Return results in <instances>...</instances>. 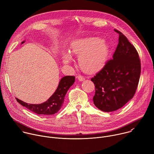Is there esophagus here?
Returning <instances> with one entry per match:
<instances>
[{
    "label": "esophagus",
    "instance_id": "obj_1",
    "mask_svg": "<svg viewBox=\"0 0 154 154\" xmlns=\"http://www.w3.org/2000/svg\"><path fill=\"white\" fill-rule=\"evenodd\" d=\"M77 78L78 79V80H79V81H83V80H85V78H84L82 75H78V76L77 77Z\"/></svg>",
    "mask_w": 154,
    "mask_h": 154
}]
</instances>
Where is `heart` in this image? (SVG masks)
Returning a JSON list of instances; mask_svg holds the SVG:
<instances>
[{
	"mask_svg": "<svg viewBox=\"0 0 154 154\" xmlns=\"http://www.w3.org/2000/svg\"><path fill=\"white\" fill-rule=\"evenodd\" d=\"M72 54L79 56L82 69L87 73H94L102 68L108 55V45L102 39L90 37L75 41L71 46ZM71 61L69 55L64 56V62Z\"/></svg>",
	"mask_w": 154,
	"mask_h": 154,
	"instance_id": "b5f03b06",
	"label": "heart"
}]
</instances>
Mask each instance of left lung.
Here are the masks:
<instances>
[{
    "mask_svg": "<svg viewBox=\"0 0 154 154\" xmlns=\"http://www.w3.org/2000/svg\"><path fill=\"white\" fill-rule=\"evenodd\" d=\"M119 42L111 60L91 80L95 85L93 102L105 112H113L122 107L134 96L140 74L141 62L134 45L121 32Z\"/></svg>",
    "mask_w": 154,
    "mask_h": 154,
    "instance_id": "8db88e82",
    "label": "left lung"
}]
</instances>
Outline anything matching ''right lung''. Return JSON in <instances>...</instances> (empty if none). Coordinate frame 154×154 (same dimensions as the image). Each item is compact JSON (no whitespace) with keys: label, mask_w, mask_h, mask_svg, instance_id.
<instances>
[{"label":"right lung","mask_w":154,"mask_h":154,"mask_svg":"<svg viewBox=\"0 0 154 154\" xmlns=\"http://www.w3.org/2000/svg\"><path fill=\"white\" fill-rule=\"evenodd\" d=\"M75 82L74 76H65L63 77L55 93L45 102L40 104H29L22 101L17 98V102L25 106L30 111L37 114L43 115H51L57 113L62 107L64 97L69 88Z\"/></svg>","instance_id":"1"}]
</instances>
